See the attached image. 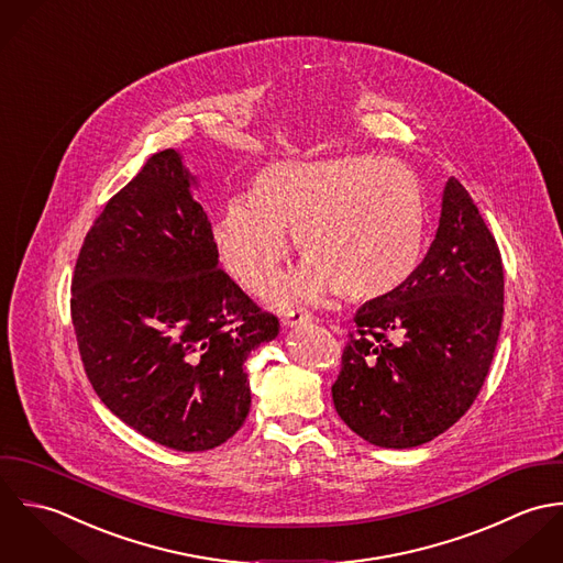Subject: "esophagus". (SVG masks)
<instances>
[{
    "label": "esophagus",
    "instance_id": "1",
    "mask_svg": "<svg viewBox=\"0 0 563 563\" xmlns=\"http://www.w3.org/2000/svg\"><path fill=\"white\" fill-rule=\"evenodd\" d=\"M307 322H311V313L302 311V309L287 311L283 316V327H287V329H294V327H300V324H307Z\"/></svg>",
    "mask_w": 563,
    "mask_h": 563
}]
</instances>
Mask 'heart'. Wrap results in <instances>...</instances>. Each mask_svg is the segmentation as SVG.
Masks as SVG:
<instances>
[{
  "instance_id": "heart-1",
  "label": "heart",
  "mask_w": 563,
  "mask_h": 563,
  "mask_svg": "<svg viewBox=\"0 0 563 563\" xmlns=\"http://www.w3.org/2000/svg\"><path fill=\"white\" fill-rule=\"evenodd\" d=\"M287 232L307 263L276 291L280 302H320L333 291L352 302L380 300L420 265L424 191L407 165L378 156L280 161L252 178L250 200L225 202L213 243L225 272L263 294L289 256Z\"/></svg>"
}]
</instances>
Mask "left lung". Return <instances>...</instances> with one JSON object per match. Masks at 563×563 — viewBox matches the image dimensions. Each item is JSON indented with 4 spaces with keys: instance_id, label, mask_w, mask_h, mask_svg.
<instances>
[{
    "instance_id": "1",
    "label": "left lung",
    "mask_w": 563,
    "mask_h": 563,
    "mask_svg": "<svg viewBox=\"0 0 563 563\" xmlns=\"http://www.w3.org/2000/svg\"><path fill=\"white\" fill-rule=\"evenodd\" d=\"M503 302L496 239L450 178L438 234L411 280L354 316L333 383L339 418L380 449L422 446L449 431L485 383Z\"/></svg>"
}]
</instances>
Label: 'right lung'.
Instances as JSON below:
<instances>
[{
    "instance_id": "right-lung-1",
    "label": "right lung",
    "mask_w": 563,
    "mask_h": 563,
    "mask_svg": "<svg viewBox=\"0 0 563 563\" xmlns=\"http://www.w3.org/2000/svg\"><path fill=\"white\" fill-rule=\"evenodd\" d=\"M191 183L176 150L147 158L87 232L71 278L96 394L136 433L180 452L216 449L241 429L243 363L280 329L218 265Z\"/></svg>"
}]
</instances>
